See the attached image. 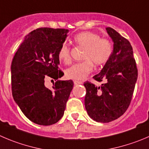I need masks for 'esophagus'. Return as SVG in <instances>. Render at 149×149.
Here are the masks:
<instances>
[{
  "label": "esophagus",
  "instance_id": "esophagus-1",
  "mask_svg": "<svg viewBox=\"0 0 149 149\" xmlns=\"http://www.w3.org/2000/svg\"><path fill=\"white\" fill-rule=\"evenodd\" d=\"M74 85H80L83 84L81 81H78V80H74Z\"/></svg>",
  "mask_w": 149,
  "mask_h": 149
}]
</instances>
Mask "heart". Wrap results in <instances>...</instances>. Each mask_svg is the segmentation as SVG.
I'll return each instance as SVG.
<instances>
[{
	"instance_id": "1",
	"label": "heart",
	"mask_w": 149,
	"mask_h": 149,
	"mask_svg": "<svg viewBox=\"0 0 149 149\" xmlns=\"http://www.w3.org/2000/svg\"><path fill=\"white\" fill-rule=\"evenodd\" d=\"M77 45L85 47L83 54L84 61L74 63L65 72L66 77L75 80H84L93 69V63L101 66L108 61L113 52V47L110 41L100 38L97 33L91 31H83L74 37ZM59 61L64 64H69L72 61L71 49L67 45L61 46L58 52Z\"/></svg>"
}]
</instances>
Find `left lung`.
<instances>
[{
  "label": "left lung",
  "mask_w": 149,
  "mask_h": 149,
  "mask_svg": "<svg viewBox=\"0 0 149 149\" xmlns=\"http://www.w3.org/2000/svg\"><path fill=\"white\" fill-rule=\"evenodd\" d=\"M113 50L101 72L93 76L101 86L86 82L85 107L91 118L108 123L122 116L130 106L137 79V69L131 44L112 28H106Z\"/></svg>",
  "instance_id": "1"
}]
</instances>
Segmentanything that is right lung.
<instances>
[{"mask_svg":"<svg viewBox=\"0 0 149 149\" xmlns=\"http://www.w3.org/2000/svg\"><path fill=\"white\" fill-rule=\"evenodd\" d=\"M69 30L40 28L31 31L18 47L11 66L12 96L23 114L35 124L49 126L63 117L73 88L72 80H59L58 52ZM56 82L51 89L46 79Z\"/></svg>","mask_w":149,"mask_h":149,"instance_id":"1","label":"right lung"}]
</instances>
